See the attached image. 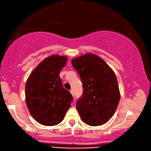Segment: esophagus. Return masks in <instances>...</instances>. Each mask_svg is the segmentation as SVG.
Returning <instances> with one entry per match:
<instances>
[{"label":"esophagus","mask_w":151,"mask_h":151,"mask_svg":"<svg viewBox=\"0 0 151 151\" xmlns=\"http://www.w3.org/2000/svg\"><path fill=\"white\" fill-rule=\"evenodd\" d=\"M70 94L73 96H74V91H73V90H72V89H71V90L70 91Z\"/></svg>","instance_id":"obj_1"}]
</instances>
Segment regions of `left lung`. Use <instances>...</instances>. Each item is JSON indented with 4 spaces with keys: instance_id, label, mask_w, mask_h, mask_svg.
I'll return each mask as SVG.
<instances>
[{
    "instance_id": "1",
    "label": "left lung",
    "mask_w": 151,
    "mask_h": 151,
    "mask_svg": "<svg viewBox=\"0 0 151 151\" xmlns=\"http://www.w3.org/2000/svg\"><path fill=\"white\" fill-rule=\"evenodd\" d=\"M71 62L83 83V94L76 104L81 118L91 126L104 124L115 113L120 99L115 72L93 53L73 58Z\"/></svg>"
}]
</instances>
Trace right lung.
<instances>
[{"instance_id": "right-lung-1", "label": "right lung", "mask_w": 151, "mask_h": 151, "mask_svg": "<svg viewBox=\"0 0 151 151\" xmlns=\"http://www.w3.org/2000/svg\"><path fill=\"white\" fill-rule=\"evenodd\" d=\"M67 56L50 55L31 72L25 87L26 103L35 120L45 126L60 123L71 106L73 98L62 85L60 72Z\"/></svg>"}]
</instances>
